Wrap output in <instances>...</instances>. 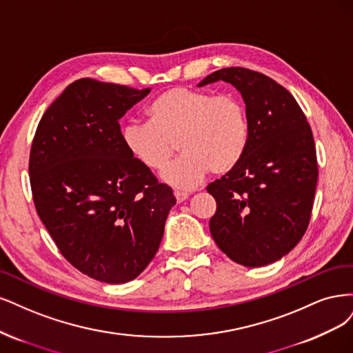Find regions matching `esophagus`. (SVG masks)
I'll use <instances>...</instances> for the list:
<instances>
[{
    "label": "esophagus",
    "mask_w": 353,
    "mask_h": 353,
    "mask_svg": "<svg viewBox=\"0 0 353 353\" xmlns=\"http://www.w3.org/2000/svg\"><path fill=\"white\" fill-rule=\"evenodd\" d=\"M174 196H176L177 202L180 203V202H183V201H186L189 198V193L188 192H181V190H176L174 192Z\"/></svg>",
    "instance_id": "obj_1"
}]
</instances>
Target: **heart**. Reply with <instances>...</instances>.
Returning <instances> with one entry per match:
<instances>
[{
    "instance_id": "1",
    "label": "heart",
    "mask_w": 353,
    "mask_h": 353,
    "mask_svg": "<svg viewBox=\"0 0 353 353\" xmlns=\"http://www.w3.org/2000/svg\"><path fill=\"white\" fill-rule=\"evenodd\" d=\"M146 121H129L123 143L136 161L161 172L179 150V160L163 179L179 189L196 188L210 172L223 176L245 157L251 126L243 101L233 94L215 97L208 90L176 86L158 97Z\"/></svg>"
}]
</instances>
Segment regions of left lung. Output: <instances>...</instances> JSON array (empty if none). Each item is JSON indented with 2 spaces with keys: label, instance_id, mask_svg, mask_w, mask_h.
I'll use <instances>...</instances> for the list:
<instances>
[{
  "label": "left lung",
  "instance_id": "left-lung-1",
  "mask_svg": "<svg viewBox=\"0 0 353 353\" xmlns=\"http://www.w3.org/2000/svg\"><path fill=\"white\" fill-rule=\"evenodd\" d=\"M224 81L242 94L251 139L242 161L207 186L217 202L215 243L234 263L263 267L296 246L312 214L318 179L314 136L286 88L245 67H227L198 85Z\"/></svg>",
  "mask_w": 353,
  "mask_h": 353
}]
</instances>
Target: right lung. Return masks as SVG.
Segmentation results:
<instances>
[{
  "mask_svg": "<svg viewBox=\"0 0 353 353\" xmlns=\"http://www.w3.org/2000/svg\"><path fill=\"white\" fill-rule=\"evenodd\" d=\"M151 89L79 79L33 136V203L61 255L110 284L138 277L160 248L176 203L170 186L129 154L119 120Z\"/></svg>",
  "mask_w": 353,
  "mask_h": 353,
  "instance_id": "1",
  "label": "right lung"
}]
</instances>
